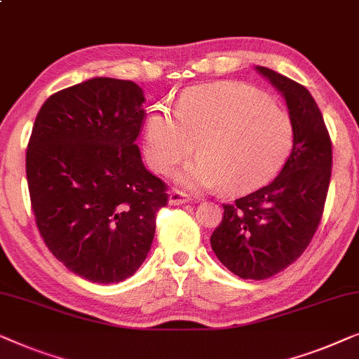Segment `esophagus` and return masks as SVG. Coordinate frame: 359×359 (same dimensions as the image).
Wrapping results in <instances>:
<instances>
[{"label": "esophagus", "instance_id": "obj_1", "mask_svg": "<svg viewBox=\"0 0 359 359\" xmlns=\"http://www.w3.org/2000/svg\"><path fill=\"white\" fill-rule=\"evenodd\" d=\"M189 201H190V196L182 190L175 189L169 194V203L170 205H184V203H189Z\"/></svg>", "mask_w": 359, "mask_h": 359}]
</instances>
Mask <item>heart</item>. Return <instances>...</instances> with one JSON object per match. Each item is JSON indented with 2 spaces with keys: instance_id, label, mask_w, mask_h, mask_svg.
Wrapping results in <instances>:
<instances>
[{
  "instance_id": "1",
  "label": "heart",
  "mask_w": 359,
  "mask_h": 359,
  "mask_svg": "<svg viewBox=\"0 0 359 359\" xmlns=\"http://www.w3.org/2000/svg\"><path fill=\"white\" fill-rule=\"evenodd\" d=\"M291 117L259 90L242 84L190 89L175 105H158L144 127V158L165 174L194 153L198 159L177 174L191 190L221 187L241 195L265 185L291 153Z\"/></svg>"
}]
</instances>
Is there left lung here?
<instances>
[{
  "label": "left lung",
  "instance_id": "left-lung-1",
  "mask_svg": "<svg viewBox=\"0 0 359 359\" xmlns=\"http://www.w3.org/2000/svg\"><path fill=\"white\" fill-rule=\"evenodd\" d=\"M257 72L286 99L294 140L278 177L223 205L211 234L221 264L244 280H266L299 259L320 224L332 175L330 135L309 90L270 68Z\"/></svg>",
  "mask_w": 359,
  "mask_h": 359
}]
</instances>
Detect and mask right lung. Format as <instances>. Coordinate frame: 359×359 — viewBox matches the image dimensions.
Masks as SVG:
<instances>
[{"label": "right lung", "mask_w": 359, "mask_h": 359, "mask_svg": "<svg viewBox=\"0 0 359 359\" xmlns=\"http://www.w3.org/2000/svg\"><path fill=\"white\" fill-rule=\"evenodd\" d=\"M133 81L93 78L45 100L26 153L40 236L68 270L93 283L130 278L151 249L168 185L135 143L144 122Z\"/></svg>", "instance_id": "obj_1"}]
</instances>
